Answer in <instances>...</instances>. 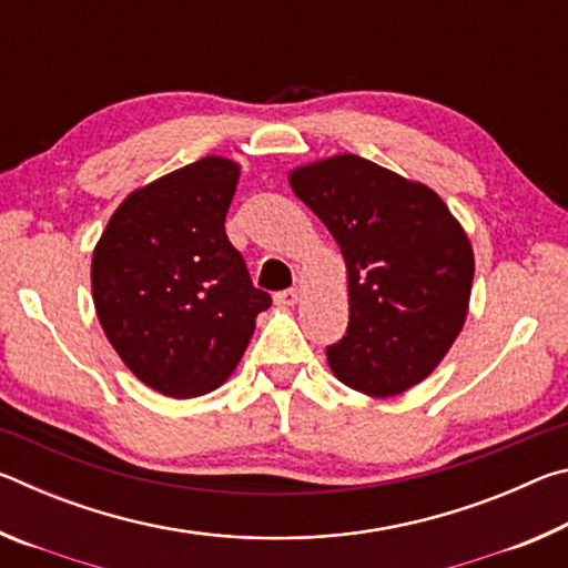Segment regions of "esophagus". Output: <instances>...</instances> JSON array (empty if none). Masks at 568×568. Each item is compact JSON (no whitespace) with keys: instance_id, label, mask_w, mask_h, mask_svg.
I'll use <instances>...</instances> for the list:
<instances>
[{"instance_id":"esophagus-1","label":"esophagus","mask_w":568,"mask_h":568,"mask_svg":"<svg viewBox=\"0 0 568 568\" xmlns=\"http://www.w3.org/2000/svg\"><path fill=\"white\" fill-rule=\"evenodd\" d=\"M297 301H301V291H297V287H291V291H283L275 295V305L281 307H293Z\"/></svg>"}]
</instances>
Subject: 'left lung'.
<instances>
[{"mask_svg":"<svg viewBox=\"0 0 568 568\" xmlns=\"http://www.w3.org/2000/svg\"><path fill=\"white\" fill-rule=\"evenodd\" d=\"M287 180L331 230L348 273V331L325 348L333 376L371 398L428 378L468 315L466 230L438 192L351 152Z\"/></svg>","mask_w":568,"mask_h":568,"instance_id":"8db88e82","label":"left lung"}]
</instances>
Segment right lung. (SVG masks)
Listing matches in <instances>:
<instances>
[{"label": "right lung", "mask_w": 568, "mask_h": 568, "mask_svg": "<svg viewBox=\"0 0 568 568\" xmlns=\"http://www.w3.org/2000/svg\"><path fill=\"white\" fill-rule=\"evenodd\" d=\"M240 178L207 155L132 190L92 253V301L134 378L170 398L223 386L271 295L225 235Z\"/></svg>", "instance_id": "obj_1"}]
</instances>
